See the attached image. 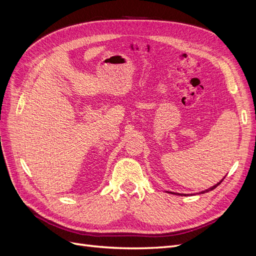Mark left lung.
Listing matches in <instances>:
<instances>
[{
    "label": "left lung",
    "mask_w": 256,
    "mask_h": 256,
    "mask_svg": "<svg viewBox=\"0 0 256 256\" xmlns=\"http://www.w3.org/2000/svg\"><path fill=\"white\" fill-rule=\"evenodd\" d=\"M226 178V176H224ZM224 178H222L219 183H217L216 185H214L212 187H210V188H208V189H206V190H203V192H199V194H205V192H210V190H212V189H215L218 185H220V183L222 182V180H224ZM169 194H180V196H188V194H176V192H168Z\"/></svg>",
    "instance_id": "left-lung-1"
}]
</instances>
